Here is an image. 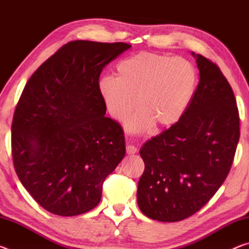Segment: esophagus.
Segmentation results:
<instances>
[{
    "instance_id": "esophagus-1",
    "label": "esophagus",
    "mask_w": 249,
    "mask_h": 249,
    "mask_svg": "<svg viewBox=\"0 0 249 249\" xmlns=\"http://www.w3.org/2000/svg\"><path fill=\"white\" fill-rule=\"evenodd\" d=\"M126 153L128 155H133V154H136L137 153V148L133 145H127L126 146Z\"/></svg>"
}]
</instances>
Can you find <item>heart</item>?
<instances>
[{
	"label": "heart",
	"mask_w": 249,
	"mask_h": 249,
	"mask_svg": "<svg viewBox=\"0 0 249 249\" xmlns=\"http://www.w3.org/2000/svg\"><path fill=\"white\" fill-rule=\"evenodd\" d=\"M117 77L104 75L100 94L113 119L127 122L130 132L144 133L151 126L168 128L178 123L196 93L197 74L184 58L142 52L123 59L116 67Z\"/></svg>",
	"instance_id": "heart-1"
}]
</instances>
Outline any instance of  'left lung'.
Returning <instances> with one entry per match:
<instances>
[{"label":"left lung","instance_id":"left-lung-1","mask_svg":"<svg viewBox=\"0 0 249 249\" xmlns=\"http://www.w3.org/2000/svg\"><path fill=\"white\" fill-rule=\"evenodd\" d=\"M200 81L178 123L146 142L137 189L142 213L160 222H178L208 203L224 182L239 140L233 90L220 68L196 54Z\"/></svg>","mask_w":249,"mask_h":249}]
</instances>
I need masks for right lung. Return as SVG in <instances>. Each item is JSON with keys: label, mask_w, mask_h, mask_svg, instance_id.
<instances>
[{"label": "right lung", "mask_w": 249, "mask_h": 249, "mask_svg": "<svg viewBox=\"0 0 249 249\" xmlns=\"http://www.w3.org/2000/svg\"><path fill=\"white\" fill-rule=\"evenodd\" d=\"M132 46L74 40L41 65L25 86L12 123V156L37 203L60 216L89 212L125 156L122 126L105 116L103 68Z\"/></svg>", "instance_id": "add662e5"}]
</instances>
